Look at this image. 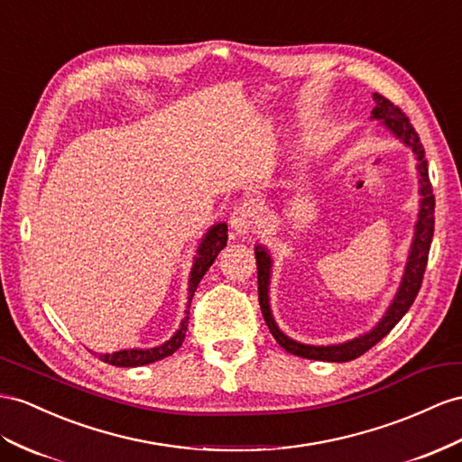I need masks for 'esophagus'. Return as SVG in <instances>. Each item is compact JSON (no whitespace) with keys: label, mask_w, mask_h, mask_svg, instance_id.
<instances>
[{"label":"esophagus","mask_w":462,"mask_h":462,"mask_svg":"<svg viewBox=\"0 0 462 462\" xmlns=\"http://www.w3.org/2000/svg\"><path fill=\"white\" fill-rule=\"evenodd\" d=\"M254 222H255V208L252 205H238L234 207L230 215V228L238 236H250L254 232Z\"/></svg>","instance_id":"obj_1"}]
</instances>
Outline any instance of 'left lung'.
Masks as SVG:
<instances>
[{
  "mask_svg": "<svg viewBox=\"0 0 462 462\" xmlns=\"http://www.w3.org/2000/svg\"><path fill=\"white\" fill-rule=\"evenodd\" d=\"M376 107L373 109V118H378L390 133L398 136L404 144H408L413 153L418 158V171H420V193H421V208H420V220L416 224V238H413L411 244V252L408 257V265H406V273L404 279H402V285L398 289V294L394 297V302L390 304V309L386 316L383 318L378 326L373 329V332L365 334L361 337H355L351 341H346V344L339 346H304L287 337L277 328L273 316H271L269 310V269H271V259L265 252V247H255V262H257V292H259V306H262V314L265 318V324L269 328V332L273 334L277 339V344L287 349L292 355H299V357L304 359H316V361H332V363H346L361 357L363 353L369 351L373 346H376L390 329H393L404 316L410 306L416 300L423 273H425V265H428V257H430V247H431V238H433V226H435V197H433V187L430 181V170H428V160H425V150L423 144L420 142V136L416 133V128L411 126L410 118L402 113L398 105H394L390 99H386L381 93H374L373 96Z\"/></svg>",
  "mask_w": 462,
  "mask_h": 462,
  "instance_id": "8db88e82",
  "label": "left lung"
}]
</instances>
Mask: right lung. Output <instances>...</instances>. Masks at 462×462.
<instances>
[{"label":"right lung","instance_id":"obj_1","mask_svg":"<svg viewBox=\"0 0 462 462\" xmlns=\"http://www.w3.org/2000/svg\"><path fill=\"white\" fill-rule=\"evenodd\" d=\"M226 240H228V226L222 222V224H217V226H212L208 230V234L205 236V240L200 242L195 263H193V271H191V279H189V297H187L189 302H187V310H185L187 316L183 318L181 328L177 329L175 336L170 341H165L163 346L152 347V349H125V351H116V353H103V355H99V359L103 363H109L115 366H140V365L160 361L163 357H170L171 353L180 349L183 339H185V332L189 326V306H191V299L197 291V285L208 271V267L212 265V262H215L222 247L226 245Z\"/></svg>","mask_w":462,"mask_h":462}]
</instances>
